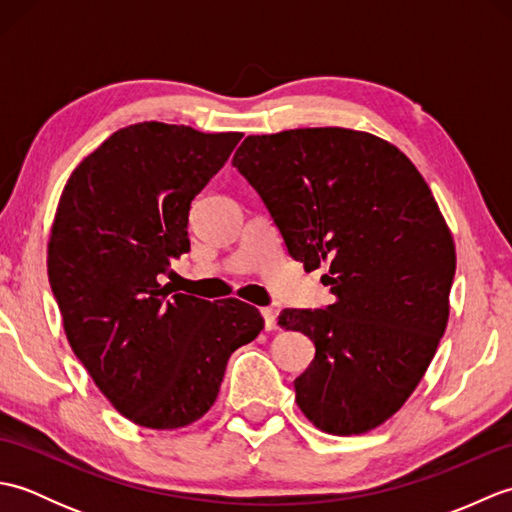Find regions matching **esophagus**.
Instances as JSON below:
<instances>
[{
	"instance_id": "esophagus-1",
	"label": "esophagus",
	"mask_w": 512,
	"mask_h": 512,
	"mask_svg": "<svg viewBox=\"0 0 512 512\" xmlns=\"http://www.w3.org/2000/svg\"><path fill=\"white\" fill-rule=\"evenodd\" d=\"M259 312H262V317H264V328H266L268 332H270V330H275V328H277L275 310H273V308H262Z\"/></svg>"
}]
</instances>
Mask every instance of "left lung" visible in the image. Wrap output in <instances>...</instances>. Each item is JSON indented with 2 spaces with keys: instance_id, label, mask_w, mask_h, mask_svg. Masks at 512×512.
Wrapping results in <instances>:
<instances>
[{
  "instance_id": "obj_1",
  "label": "left lung",
  "mask_w": 512,
  "mask_h": 512,
  "mask_svg": "<svg viewBox=\"0 0 512 512\" xmlns=\"http://www.w3.org/2000/svg\"><path fill=\"white\" fill-rule=\"evenodd\" d=\"M233 167L288 255L330 268L321 281L334 303L279 314L314 343L297 405L336 436L378 427L416 389L449 321L455 248L429 184L394 145L343 127L248 136Z\"/></svg>"
}]
</instances>
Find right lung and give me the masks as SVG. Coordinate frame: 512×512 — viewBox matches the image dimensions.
<instances>
[{"instance_id":"obj_1","label":"right lung","mask_w":512,"mask_h":512,"mask_svg":"<svg viewBox=\"0 0 512 512\" xmlns=\"http://www.w3.org/2000/svg\"><path fill=\"white\" fill-rule=\"evenodd\" d=\"M242 134L184 125L118 129L74 169L54 215L48 279L72 352L125 418L178 429L217 398L237 347L262 332L257 308L158 284L189 253L191 202Z\"/></svg>"}]
</instances>
